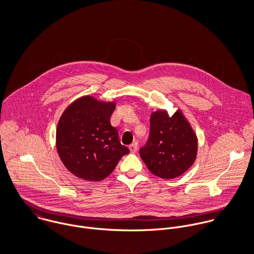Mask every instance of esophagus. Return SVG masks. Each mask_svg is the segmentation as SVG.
<instances>
[{"mask_svg": "<svg viewBox=\"0 0 254 254\" xmlns=\"http://www.w3.org/2000/svg\"><path fill=\"white\" fill-rule=\"evenodd\" d=\"M129 149L131 152H136L138 150V143L137 142H134L133 144L129 145Z\"/></svg>", "mask_w": 254, "mask_h": 254, "instance_id": "34e87169", "label": "esophagus"}]
</instances>
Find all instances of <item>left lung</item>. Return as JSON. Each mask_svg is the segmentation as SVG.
<instances>
[{"instance_id":"left-lung-1","label":"left lung","mask_w":254,"mask_h":254,"mask_svg":"<svg viewBox=\"0 0 254 254\" xmlns=\"http://www.w3.org/2000/svg\"><path fill=\"white\" fill-rule=\"evenodd\" d=\"M150 133L140 155L147 169L162 179L184 174L195 161L197 137L182 110L169 116L167 110L151 113Z\"/></svg>"}]
</instances>
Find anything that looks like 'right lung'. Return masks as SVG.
<instances>
[{
	"mask_svg": "<svg viewBox=\"0 0 254 254\" xmlns=\"http://www.w3.org/2000/svg\"><path fill=\"white\" fill-rule=\"evenodd\" d=\"M115 107L114 102L83 96L62 114L56 134L57 150L64 165L76 177L102 181L111 174L121 157L129 153L110 124Z\"/></svg>",
	"mask_w": 254,
	"mask_h": 254,
	"instance_id": "add662e5",
	"label": "right lung"
}]
</instances>
